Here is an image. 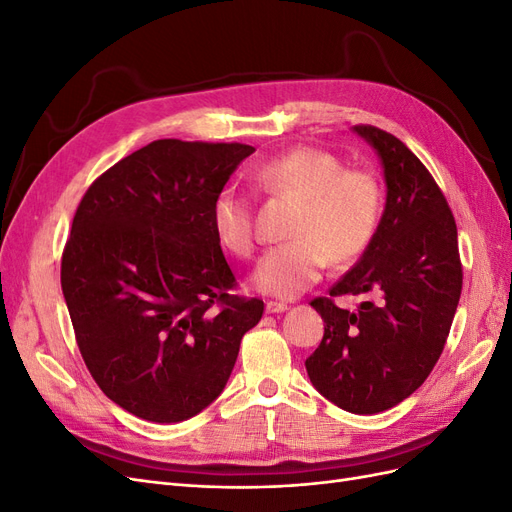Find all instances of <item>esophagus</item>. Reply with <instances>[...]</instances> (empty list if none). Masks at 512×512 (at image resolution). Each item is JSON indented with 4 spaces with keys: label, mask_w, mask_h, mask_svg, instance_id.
I'll use <instances>...</instances> for the list:
<instances>
[{
    "label": "esophagus",
    "mask_w": 512,
    "mask_h": 512,
    "mask_svg": "<svg viewBox=\"0 0 512 512\" xmlns=\"http://www.w3.org/2000/svg\"><path fill=\"white\" fill-rule=\"evenodd\" d=\"M265 309H267V314H282V312H286L288 305L286 303H277V301H267Z\"/></svg>",
    "instance_id": "34e87169"
}]
</instances>
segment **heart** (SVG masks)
Returning a JSON list of instances; mask_svg holds the SVG:
<instances>
[{
  "label": "heart",
  "mask_w": 512,
  "mask_h": 512,
  "mask_svg": "<svg viewBox=\"0 0 512 512\" xmlns=\"http://www.w3.org/2000/svg\"><path fill=\"white\" fill-rule=\"evenodd\" d=\"M250 179L260 192L301 205L290 228L292 241L273 247L254 271V286L262 292L299 297L320 280L329 260L344 267L376 237L384 205L378 177L365 168H344L327 149L294 147L258 164ZM213 226L232 254L254 256L258 232L250 196L224 190L215 198Z\"/></svg>",
  "instance_id": "b5f03b06"
}]
</instances>
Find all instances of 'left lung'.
<instances>
[{"label":"left lung","mask_w":512,"mask_h":512,"mask_svg":"<svg viewBox=\"0 0 512 512\" xmlns=\"http://www.w3.org/2000/svg\"><path fill=\"white\" fill-rule=\"evenodd\" d=\"M352 132L376 149L386 205L374 241L329 294L359 293L356 313L330 297L312 307L324 320L305 361L316 391L352 414H376L410 397L444 350L461 297L457 224L438 183L397 136L374 126Z\"/></svg>","instance_id":"obj_1"}]
</instances>
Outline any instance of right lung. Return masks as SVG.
I'll list each match as a JSON object with an SVG mask.
<instances>
[{
    "instance_id": "obj_1",
    "label": "right lung",
    "mask_w": 512,
    "mask_h": 512,
    "mask_svg": "<svg viewBox=\"0 0 512 512\" xmlns=\"http://www.w3.org/2000/svg\"><path fill=\"white\" fill-rule=\"evenodd\" d=\"M256 149L162 138L89 185L61 256L76 344L102 393L151 423L218 397L265 312L237 286L213 205Z\"/></svg>"
}]
</instances>
